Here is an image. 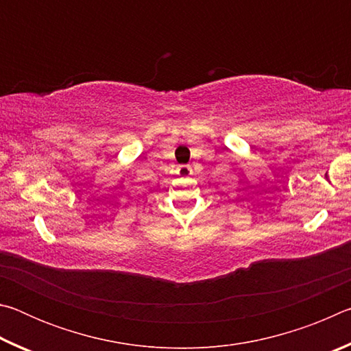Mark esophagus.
I'll return each mask as SVG.
<instances>
[{
  "label": "esophagus",
  "mask_w": 351,
  "mask_h": 351,
  "mask_svg": "<svg viewBox=\"0 0 351 351\" xmlns=\"http://www.w3.org/2000/svg\"><path fill=\"white\" fill-rule=\"evenodd\" d=\"M184 167H186V169L189 170V173H190V175L193 173V167H192V165H184Z\"/></svg>",
  "instance_id": "1"
}]
</instances>
